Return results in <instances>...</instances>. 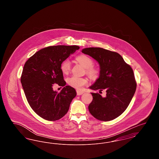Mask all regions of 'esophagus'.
<instances>
[{
	"instance_id": "esophagus-1",
	"label": "esophagus",
	"mask_w": 159,
	"mask_h": 159,
	"mask_svg": "<svg viewBox=\"0 0 159 159\" xmlns=\"http://www.w3.org/2000/svg\"><path fill=\"white\" fill-rule=\"evenodd\" d=\"M76 92H77V95H82L83 93H84V92H83V91H80V90H77V91H76Z\"/></svg>"
}]
</instances>
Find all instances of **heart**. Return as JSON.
Segmentation results:
<instances>
[{
  "instance_id": "heart-1",
  "label": "heart",
  "mask_w": 159,
  "mask_h": 159,
  "mask_svg": "<svg viewBox=\"0 0 159 159\" xmlns=\"http://www.w3.org/2000/svg\"><path fill=\"white\" fill-rule=\"evenodd\" d=\"M76 60L83 67L86 68V73L92 79H96L100 74V70L98 67H94L93 60L89 56L85 54H80L76 57ZM61 71L64 74H68L71 70V63L68 59L63 61L60 65ZM68 84L77 89H81L84 86L88 83L86 78L72 76L67 79Z\"/></svg>"
}]
</instances>
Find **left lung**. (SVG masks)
Returning <instances> with one entry per match:
<instances>
[{"label": "left lung", "mask_w": 159, "mask_h": 159, "mask_svg": "<svg viewBox=\"0 0 159 159\" xmlns=\"http://www.w3.org/2000/svg\"><path fill=\"white\" fill-rule=\"evenodd\" d=\"M82 52L97 61L100 66L99 77L90 89L106 91L105 97L91 93L93 99L89 111L99 120H112L126 110L134 95L136 82L134 71L116 52L101 48H84Z\"/></svg>", "instance_id": "obj_1"}]
</instances>
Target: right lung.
Segmentation results:
<instances>
[{
    "label": "right lung",
    "instance_id": "obj_1",
    "mask_svg": "<svg viewBox=\"0 0 159 159\" xmlns=\"http://www.w3.org/2000/svg\"><path fill=\"white\" fill-rule=\"evenodd\" d=\"M78 46H50L40 49L24 64L21 82L33 110L49 121L60 119L67 113L75 89L66 86L61 62L79 49ZM53 84L65 87L60 93L53 90Z\"/></svg>",
    "mask_w": 159,
    "mask_h": 159
}]
</instances>
